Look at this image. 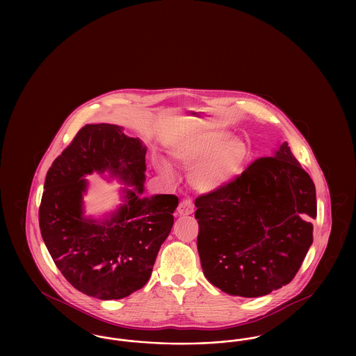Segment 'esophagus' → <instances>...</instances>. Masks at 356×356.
Wrapping results in <instances>:
<instances>
[{
    "mask_svg": "<svg viewBox=\"0 0 356 356\" xmlns=\"http://www.w3.org/2000/svg\"><path fill=\"white\" fill-rule=\"evenodd\" d=\"M193 208H195V205L192 203V200L186 199L179 204L177 212H179V215H191L193 212Z\"/></svg>",
    "mask_w": 356,
    "mask_h": 356,
    "instance_id": "esophagus-1",
    "label": "esophagus"
}]
</instances>
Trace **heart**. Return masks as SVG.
<instances>
[{
    "label": "heart",
    "mask_w": 356,
    "mask_h": 356,
    "mask_svg": "<svg viewBox=\"0 0 356 356\" xmlns=\"http://www.w3.org/2000/svg\"><path fill=\"white\" fill-rule=\"evenodd\" d=\"M173 156L191 172V183L202 192H212L228 184L241 170L248 147L238 137H228L222 131H212L186 140Z\"/></svg>",
    "instance_id": "obj_1"
}]
</instances>
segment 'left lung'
<instances>
[{"instance_id":"left-lung-1","label":"left lung","mask_w":356,"mask_h":356,"mask_svg":"<svg viewBox=\"0 0 356 356\" xmlns=\"http://www.w3.org/2000/svg\"><path fill=\"white\" fill-rule=\"evenodd\" d=\"M195 205L205 277L243 298L288 284L312 244L316 191L287 143Z\"/></svg>"}]
</instances>
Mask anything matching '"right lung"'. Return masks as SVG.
I'll return each instance as SVG.
<instances>
[{
  "instance_id": "1",
  "label": "right lung",
  "mask_w": 356,
  "mask_h": 356,
  "mask_svg": "<svg viewBox=\"0 0 356 356\" xmlns=\"http://www.w3.org/2000/svg\"><path fill=\"white\" fill-rule=\"evenodd\" d=\"M147 149L112 124H88L53 161L38 209L44 243L57 268L85 295L122 299L144 287L173 225L175 195L140 197ZM96 170L136 186L109 221L82 216V177Z\"/></svg>"
}]
</instances>
